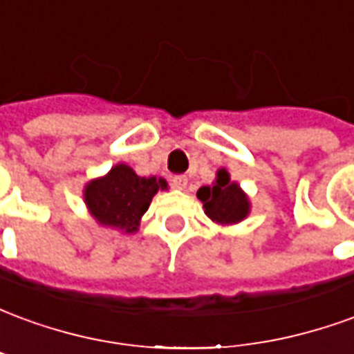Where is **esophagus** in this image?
<instances>
[{
  "label": "esophagus",
  "mask_w": 354,
  "mask_h": 354,
  "mask_svg": "<svg viewBox=\"0 0 354 354\" xmlns=\"http://www.w3.org/2000/svg\"><path fill=\"white\" fill-rule=\"evenodd\" d=\"M172 185L176 187V189H185L187 187V178L184 174H180V176L172 178Z\"/></svg>",
  "instance_id": "obj_1"
}]
</instances>
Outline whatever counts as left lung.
<instances>
[{
	"instance_id": "1",
	"label": "left lung",
	"mask_w": 354,
	"mask_h": 354,
	"mask_svg": "<svg viewBox=\"0 0 354 354\" xmlns=\"http://www.w3.org/2000/svg\"><path fill=\"white\" fill-rule=\"evenodd\" d=\"M199 201L205 205V212L216 223H237L248 214V199L237 184L230 182L225 170L218 172V180L212 185H203L197 192Z\"/></svg>"
}]
</instances>
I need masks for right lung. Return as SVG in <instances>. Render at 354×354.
Segmentation results:
<instances>
[{"label": "right lung", "instance_id": "right-lung-1", "mask_svg": "<svg viewBox=\"0 0 354 354\" xmlns=\"http://www.w3.org/2000/svg\"><path fill=\"white\" fill-rule=\"evenodd\" d=\"M159 189H167L162 178H142L131 167L117 165L108 176L85 187V203L102 225L131 233L136 231L140 218Z\"/></svg>", "mask_w": 354, "mask_h": 354}]
</instances>
